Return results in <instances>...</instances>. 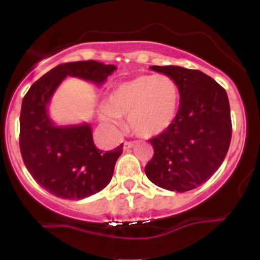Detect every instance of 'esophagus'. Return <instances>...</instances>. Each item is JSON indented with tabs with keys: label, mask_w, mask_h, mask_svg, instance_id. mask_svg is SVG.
<instances>
[{
	"label": "esophagus",
	"mask_w": 260,
	"mask_h": 260,
	"mask_svg": "<svg viewBox=\"0 0 260 260\" xmlns=\"http://www.w3.org/2000/svg\"><path fill=\"white\" fill-rule=\"evenodd\" d=\"M134 145V143L133 142H124V144H123V148L124 149H131Z\"/></svg>",
	"instance_id": "34e87169"
}]
</instances>
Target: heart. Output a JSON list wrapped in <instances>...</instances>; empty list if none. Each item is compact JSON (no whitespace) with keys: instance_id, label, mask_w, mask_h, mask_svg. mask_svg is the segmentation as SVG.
I'll return each mask as SVG.
<instances>
[{"instance_id":"1","label":"heart","mask_w":260,"mask_h":260,"mask_svg":"<svg viewBox=\"0 0 260 260\" xmlns=\"http://www.w3.org/2000/svg\"><path fill=\"white\" fill-rule=\"evenodd\" d=\"M178 104L180 88L174 78L166 74H142L109 92L100 117L111 127H118V117H127L134 134L151 138L174 123Z\"/></svg>"}]
</instances>
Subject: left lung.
<instances>
[{"mask_svg": "<svg viewBox=\"0 0 260 260\" xmlns=\"http://www.w3.org/2000/svg\"><path fill=\"white\" fill-rule=\"evenodd\" d=\"M176 80L180 109L165 132L149 139L154 156L145 174L154 184L172 192H187L207 182L221 166L232 136L226 90L198 70L151 66Z\"/></svg>", "mask_w": 260, "mask_h": 260, "instance_id": "1", "label": "left lung"}]
</instances>
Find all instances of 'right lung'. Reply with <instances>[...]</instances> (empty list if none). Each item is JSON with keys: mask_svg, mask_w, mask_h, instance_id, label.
I'll return each mask as SVG.
<instances>
[{"mask_svg": "<svg viewBox=\"0 0 260 260\" xmlns=\"http://www.w3.org/2000/svg\"><path fill=\"white\" fill-rule=\"evenodd\" d=\"M116 67L78 61L56 66L30 86L20 110L19 147L25 168L49 193L62 199L86 198L111 181L122 148L95 147L89 124L57 127L47 115L52 94L67 76L103 84Z\"/></svg>", "mask_w": 260, "mask_h": 260, "instance_id": "1", "label": "right lung"}]
</instances>
